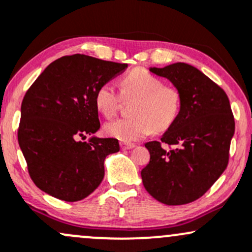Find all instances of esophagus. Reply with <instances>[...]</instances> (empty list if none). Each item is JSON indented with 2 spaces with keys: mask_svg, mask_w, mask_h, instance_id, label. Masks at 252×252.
<instances>
[{
  "mask_svg": "<svg viewBox=\"0 0 252 252\" xmlns=\"http://www.w3.org/2000/svg\"><path fill=\"white\" fill-rule=\"evenodd\" d=\"M134 147H135L134 143L121 142V148H122V149H124V151H126V149H131V148H134Z\"/></svg>",
  "mask_w": 252,
  "mask_h": 252,
  "instance_id": "34e87169",
  "label": "esophagus"
}]
</instances>
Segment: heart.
I'll return each mask as SVG.
<instances>
[{
	"label": "heart",
	"mask_w": 252,
	"mask_h": 252,
	"mask_svg": "<svg viewBox=\"0 0 252 252\" xmlns=\"http://www.w3.org/2000/svg\"><path fill=\"white\" fill-rule=\"evenodd\" d=\"M122 98L132 99V117L118 118L104 126L105 134L123 142H134L153 131L167 130L182 109V93L175 86L164 85L145 68H135L121 80V94L112 84L96 90L94 103L99 112L111 118L120 109Z\"/></svg>",
	"instance_id": "obj_1"
}]
</instances>
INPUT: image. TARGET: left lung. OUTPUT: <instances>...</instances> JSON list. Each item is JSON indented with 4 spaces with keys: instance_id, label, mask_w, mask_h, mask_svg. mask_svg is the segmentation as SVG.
Here are the masks:
<instances>
[{
    "instance_id": "obj_1",
    "label": "left lung",
    "mask_w": 252,
    "mask_h": 252,
    "mask_svg": "<svg viewBox=\"0 0 252 252\" xmlns=\"http://www.w3.org/2000/svg\"><path fill=\"white\" fill-rule=\"evenodd\" d=\"M182 93V109L160 141L146 143L149 164L141 171L143 187L159 202H193L226 170L234 117L225 91L187 63L151 68Z\"/></svg>"
}]
</instances>
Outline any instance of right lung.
<instances>
[{"label": "right lung", "instance_id": "add662e5", "mask_svg": "<svg viewBox=\"0 0 252 252\" xmlns=\"http://www.w3.org/2000/svg\"><path fill=\"white\" fill-rule=\"evenodd\" d=\"M128 64L87 55L50 63L24 96L18 141L33 183L67 202L87 197L103 181L104 160L117 139L91 137L100 128L95 92Z\"/></svg>", "mask_w": 252, "mask_h": 252}]
</instances>
